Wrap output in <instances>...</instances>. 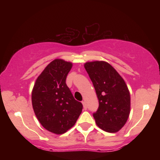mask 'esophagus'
I'll use <instances>...</instances> for the list:
<instances>
[{
    "instance_id": "esophagus-1",
    "label": "esophagus",
    "mask_w": 160,
    "mask_h": 160,
    "mask_svg": "<svg viewBox=\"0 0 160 160\" xmlns=\"http://www.w3.org/2000/svg\"><path fill=\"white\" fill-rule=\"evenodd\" d=\"M82 105H83V108H84V109H86V102H84V101H82Z\"/></svg>"
}]
</instances>
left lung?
I'll return each mask as SVG.
<instances>
[{"label": "left lung", "mask_w": 160, "mask_h": 160, "mask_svg": "<svg viewBox=\"0 0 160 160\" xmlns=\"http://www.w3.org/2000/svg\"><path fill=\"white\" fill-rule=\"evenodd\" d=\"M84 68L98 99V108L93 113L97 126L108 132H117L126 124L130 113L131 98L126 82L106 62H88Z\"/></svg>", "instance_id": "left-lung-1"}]
</instances>
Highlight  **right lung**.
<instances>
[{
	"label": "right lung",
	"mask_w": 160,
	"mask_h": 160,
	"mask_svg": "<svg viewBox=\"0 0 160 160\" xmlns=\"http://www.w3.org/2000/svg\"><path fill=\"white\" fill-rule=\"evenodd\" d=\"M72 63L61 58L51 62L36 80L32 93L33 109L43 128L62 135L74 126L82 104L76 101L66 78Z\"/></svg>",
	"instance_id": "obj_1"
}]
</instances>
